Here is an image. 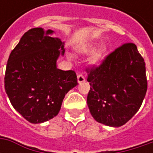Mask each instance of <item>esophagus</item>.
Listing matches in <instances>:
<instances>
[{
  "instance_id": "obj_1",
  "label": "esophagus",
  "mask_w": 153,
  "mask_h": 153,
  "mask_svg": "<svg viewBox=\"0 0 153 153\" xmlns=\"http://www.w3.org/2000/svg\"><path fill=\"white\" fill-rule=\"evenodd\" d=\"M85 82V77H84V76L83 75H82V74H80L77 76V82L81 84V83H82V82Z\"/></svg>"
}]
</instances>
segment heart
Masks as SVG:
<instances>
[{
    "label": "heart",
    "mask_w": 153,
    "mask_h": 153,
    "mask_svg": "<svg viewBox=\"0 0 153 153\" xmlns=\"http://www.w3.org/2000/svg\"><path fill=\"white\" fill-rule=\"evenodd\" d=\"M96 48H97V46L94 44H89L87 45L85 47H83L80 52L84 54V55H90L92 53H94L93 56H92L91 61L93 64H99L100 62L102 60L103 57L105 55V50L104 48H101V49H99L96 52Z\"/></svg>",
    "instance_id": "obj_1"
}]
</instances>
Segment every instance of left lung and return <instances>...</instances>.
<instances>
[{
	"label": "left lung",
	"instance_id": "obj_1",
	"mask_svg": "<svg viewBox=\"0 0 153 153\" xmlns=\"http://www.w3.org/2000/svg\"><path fill=\"white\" fill-rule=\"evenodd\" d=\"M87 104L98 123L120 127L129 121L143 102L147 90L146 65L134 43L121 46L88 76Z\"/></svg>",
	"mask_w": 153,
	"mask_h": 153
}]
</instances>
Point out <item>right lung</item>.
I'll list each match as a JSON object with an SVG mask.
<instances>
[{"instance_id": "1", "label": "right lung", "mask_w": 153, "mask_h": 153, "mask_svg": "<svg viewBox=\"0 0 153 153\" xmlns=\"http://www.w3.org/2000/svg\"><path fill=\"white\" fill-rule=\"evenodd\" d=\"M54 31L34 28L24 34L9 56L5 90L13 108L31 123H42L59 114L63 100L77 85L73 71L57 68L65 42Z\"/></svg>"}]
</instances>
